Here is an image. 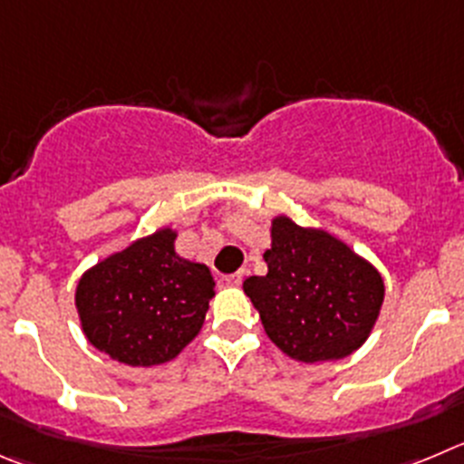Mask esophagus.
<instances>
[{
  "instance_id": "34e87169",
  "label": "esophagus",
  "mask_w": 464,
  "mask_h": 464,
  "mask_svg": "<svg viewBox=\"0 0 464 464\" xmlns=\"http://www.w3.org/2000/svg\"><path fill=\"white\" fill-rule=\"evenodd\" d=\"M242 272H236V275H224L222 279H219V284L222 285H240L242 284Z\"/></svg>"
}]
</instances>
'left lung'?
Wrapping results in <instances>:
<instances>
[{
	"label": "left lung",
	"instance_id": "left-lung-1",
	"mask_svg": "<svg viewBox=\"0 0 464 464\" xmlns=\"http://www.w3.org/2000/svg\"><path fill=\"white\" fill-rule=\"evenodd\" d=\"M263 258L267 275L249 276L242 288L276 348L314 363L348 357L366 341L382 306L384 284L348 245L276 218Z\"/></svg>",
	"mask_w": 464,
	"mask_h": 464
}]
</instances>
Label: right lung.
Masks as SVG:
<instances>
[{"mask_svg": "<svg viewBox=\"0 0 464 464\" xmlns=\"http://www.w3.org/2000/svg\"><path fill=\"white\" fill-rule=\"evenodd\" d=\"M162 228L91 267L75 304L86 339L111 359L153 366L173 359L203 327L215 295L210 270L173 252Z\"/></svg>", "mask_w": 464, "mask_h": 464, "instance_id": "add662e5", "label": "right lung"}]
</instances>
